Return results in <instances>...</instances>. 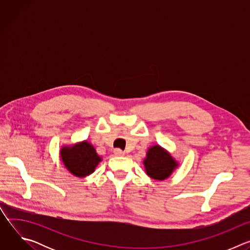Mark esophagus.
I'll use <instances>...</instances> for the list:
<instances>
[{
	"mask_svg": "<svg viewBox=\"0 0 250 250\" xmlns=\"http://www.w3.org/2000/svg\"><path fill=\"white\" fill-rule=\"evenodd\" d=\"M114 153H115L116 156H124L125 155V152L122 149H120V148H116L114 150Z\"/></svg>",
	"mask_w": 250,
	"mask_h": 250,
	"instance_id": "1",
	"label": "esophagus"
}]
</instances>
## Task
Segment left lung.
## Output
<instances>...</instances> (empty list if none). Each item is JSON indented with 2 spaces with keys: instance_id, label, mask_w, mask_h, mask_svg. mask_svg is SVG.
Here are the masks:
<instances>
[{
  "instance_id": "left-lung-1",
  "label": "left lung",
  "mask_w": 250,
  "mask_h": 250,
  "mask_svg": "<svg viewBox=\"0 0 250 250\" xmlns=\"http://www.w3.org/2000/svg\"><path fill=\"white\" fill-rule=\"evenodd\" d=\"M144 163L147 175L156 180L166 179L177 166L175 160L158 146L148 150Z\"/></svg>"
}]
</instances>
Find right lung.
I'll return each instance as SVG.
<instances>
[{
  "instance_id": "1",
  "label": "right lung",
  "mask_w": 250,
  "mask_h": 250,
  "mask_svg": "<svg viewBox=\"0 0 250 250\" xmlns=\"http://www.w3.org/2000/svg\"><path fill=\"white\" fill-rule=\"evenodd\" d=\"M61 157L66 168L77 177L92 174L101 161L93 146L86 141L73 147L62 148Z\"/></svg>"
}]
</instances>
